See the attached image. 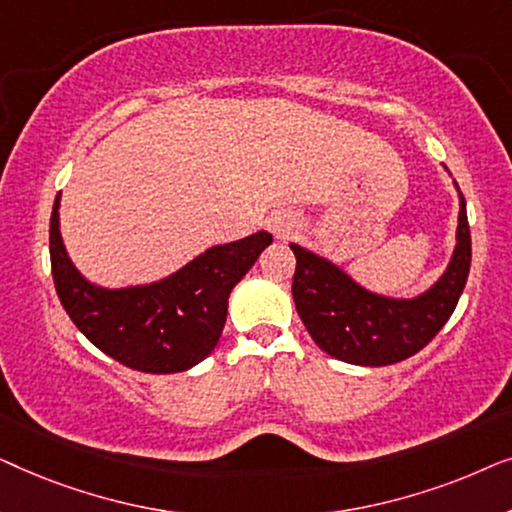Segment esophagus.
Listing matches in <instances>:
<instances>
[{
	"instance_id": "1",
	"label": "esophagus",
	"mask_w": 512,
	"mask_h": 512,
	"mask_svg": "<svg viewBox=\"0 0 512 512\" xmlns=\"http://www.w3.org/2000/svg\"><path fill=\"white\" fill-rule=\"evenodd\" d=\"M296 226H298L296 216L286 214V212H277L268 219V230L275 237H279V240H286V237H289L293 230H296Z\"/></svg>"
}]
</instances>
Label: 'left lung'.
Listing matches in <instances>:
<instances>
[{
    "instance_id": "8db88e82",
    "label": "left lung",
    "mask_w": 512,
    "mask_h": 512,
    "mask_svg": "<svg viewBox=\"0 0 512 512\" xmlns=\"http://www.w3.org/2000/svg\"><path fill=\"white\" fill-rule=\"evenodd\" d=\"M457 247L443 277L412 300L370 293L338 265L291 244L293 300L319 349L354 366H391L417 354L452 317L471 270V228L459 193Z\"/></svg>"
}]
</instances>
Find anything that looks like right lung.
Segmentation results:
<instances>
[{
    "label": "right lung",
    "mask_w": 512,
    "mask_h": 512,
    "mask_svg": "<svg viewBox=\"0 0 512 512\" xmlns=\"http://www.w3.org/2000/svg\"><path fill=\"white\" fill-rule=\"evenodd\" d=\"M60 195L51 212V270L58 298L97 349L142 373H181L212 354L228 296L272 242L265 230L219 244L174 275L146 286L102 289L81 277L60 237Z\"/></svg>",
    "instance_id": "obj_1"
}]
</instances>
